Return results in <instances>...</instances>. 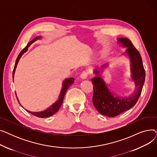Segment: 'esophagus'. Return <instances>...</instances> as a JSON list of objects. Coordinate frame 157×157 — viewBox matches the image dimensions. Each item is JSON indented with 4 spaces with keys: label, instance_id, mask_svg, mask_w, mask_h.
I'll return each instance as SVG.
<instances>
[{
    "label": "esophagus",
    "instance_id": "1",
    "mask_svg": "<svg viewBox=\"0 0 157 157\" xmlns=\"http://www.w3.org/2000/svg\"><path fill=\"white\" fill-rule=\"evenodd\" d=\"M87 77H88V72L86 71H83L81 73V76H80V78L83 79H86L87 78Z\"/></svg>",
    "mask_w": 157,
    "mask_h": 157
}]
</instances>
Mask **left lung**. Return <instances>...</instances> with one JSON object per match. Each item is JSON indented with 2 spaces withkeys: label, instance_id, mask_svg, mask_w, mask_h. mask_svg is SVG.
Listing matches in <instances>:
<instances>
[{
  "label": "left lung",
  "instance_id": "obj_1",
  "mask_svg": "<svg viewBox=\"0 0 157 157\" xmlns=\"http://www.w3.org/2000/svg\"><path fill=\"white\" fill-rule=\"evenodd\" d=\"M118 43L123 48H127L123 55H127L130 62L131 79L134 81L136 89L133 94L124 97L112 93L105 82L98 75L108 63L102 65L100 68L95 69L94 73L96 77L92 79L94 84L93 104L97 110L101 114L109 117L118 116L125 112L136 104L141 95L145 81V71L143 67L142 59L140 53L134 46L131 41L127 38H118Z\"/></svg>",
  "mask_w": 157,
  "mask_h": 157
}]
</instances>
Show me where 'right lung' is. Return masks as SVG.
I'll return each instance as SVG.
<instances>
[{"instance_id":"obj_1","label":"right lung","mask_w":157,"mask_h":157,"mask_svg":"<svg viewBox=\"0 0 157 157\" xmlns=\"http://www.w3.org/2000/svg\"><path fill=\"white\" fill-rule=\"evenodd\" d=\"M41 38H42V37L40 36H38V37H36V38H34V39H33L32 40H31L30 42H29L27 44V46L23 50L20 52V53L18 55L17 59H16V63H15V65H14V69H13V79H14V72H15V71H16V66H17L18 65V63L20 59V58L21 57V56L23 55V54L24 53H25L27 49H28V48L32 44L34 43L35 41H36L38 39H40ZM74 78H67L65 79L63 81V83H62V88L61 90V92L60 93V95L59 97V98H58V100L55 102L53 103L50 107H49V108L48 109H46V110L44 111H39V112H32V111H30L29 110H27L25 109L27 112L30 113V114L34 115V116L36 117H39V118H46V117H49L50 116H52V115H53L54 114H55L58 111H59V109H60V106L62 105V102H63V98H64V96H65V94L66 93V92H67V89L69 88V87L74 83ZM16 98H17V97H16ZM18 99V101L19 102V104H20L19 101H18V98H17ZM21 105V104H20Z\"/></svg>"}]
</instances>
